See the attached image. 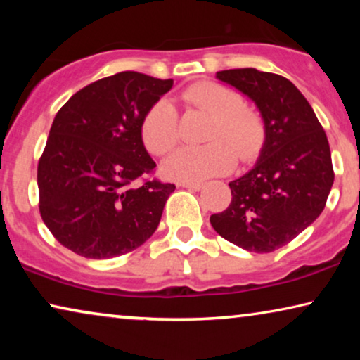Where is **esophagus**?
Instances as JSON below:
<instances>
[{"label": "esophagus", "mask_w": 360, "mask_h": 360, "mask_svg": "<svg viewBox=\"0 0 360 360\" xmlns=\"http://www.w3.org/2000/svg\"><path fill=\"white\" fill-rule=\"evenodd\" d=\"M180 186H184V188H188V190H193V191H200L203 188V184H200V181H181Z\"/></svg>", "instance_id": "34e87169"}]
</instances>
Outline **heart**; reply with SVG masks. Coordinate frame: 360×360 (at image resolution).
I'll list each match as a JSON object with an SVG mask.
<instances>
[{"label":"heart","mask_w":360,"mask_h":360,"mask_svg":"<svg viewBox=\"0 0 360 360\" xmlns=\"http://www.w3.org/2000/svg\"><path fill=\"white\" fill-rule=\"evenodd\" d=\"M184 100L214 116L208 139L201 147H180L162 165L167 179L200 181L233 170L238 152L250 159L262 146V122L254 111L243 108V98L231 88L201 82L184 93ZM141 136L147 149L164 155L179 141L176 112L169 100H159L147 110L141 122Z\"/></svg>","instance_id":"1"}]
</instances>
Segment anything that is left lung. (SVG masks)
I'll use <instances>...</instances> for the list:
<instances>
[{
	"instance_id": "left-lung-1",
	"label": "left lung",
	"mask_w": 360,
	"mask_h": 360,
	"mask_svg": "<svg viewBox=\"0 0 360 360\" xmlns=\"http://www.w3.org/2000/svg\"><path fill=\"white\" fill-rule=\"evenodd\" d=\"M216 78L257 106L265 137L252 169L229 181L228 210L211 214L210 223L249 252H274L323 213L334 181L328 137L307 98L285 77L234 68Z\"/></svg>"
}]
</instances>
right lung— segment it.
Returning a JSON list of instances; mask_svg holds the SVG:
<instances>
[{"label":"right lung","mask_w":360,"mask_h":360,"mask_svg":"<svg viewBox=\"0 0 360 360\" xmlns=\"http://www.w3.org/2000/svg\"><path fill=\"white\" fill-rule=\"evenodd\" d=\"M174 80L121 72L57 112L37 167L39 210L58 243L86 259L131 252L155 233L175 185L132 181L154 170L141 122Z\"/></svg>","instance_id":"add662e5"}]
</instances>
